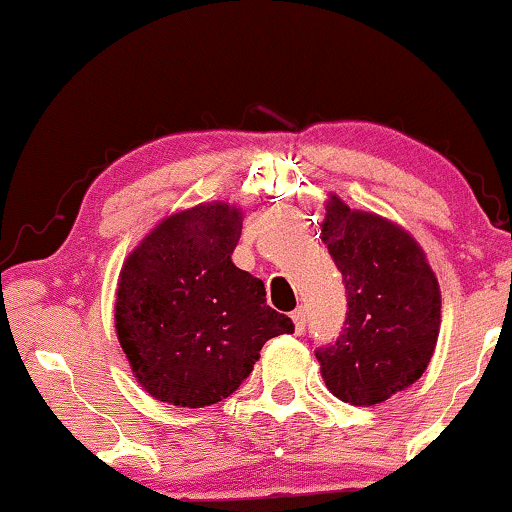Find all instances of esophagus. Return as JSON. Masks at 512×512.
Here are the masks:
<instances>
[{"instance_id": "esophagus-1", "label": "esophagus", "mask_w": 512, "mask_h": 512, "mask_svg": "<svg viewBox=\"0 0 512 512\" xmlns=\"http://www.w3.org/2000/svg\"><path fill=\"white\" fill-rule=\"evenodd\" d=\"M292 320H294V327H297V334H304V329H306V322H308L306 308H304V306H299L297 311L292 313Z\"/></svg>"}]
</instances>
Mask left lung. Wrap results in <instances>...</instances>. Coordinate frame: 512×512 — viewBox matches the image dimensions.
I'll use <instances>...</instances> for the list:
<instances>
[{"mask_svg": "<svg viewBox=\"0 0 512 512\" xmlns=\"http://www.w3.org/2000/svg\"><path fill=\"white\" fill-rule=\"evenodd\" d=\"M322 241L345 285L343 331L315 348L329 392L373 406L413 385L434 355L441 292L410 234L331 197Z\"/></svg>", "mask_w": 512, "mask_h": 512, "instance_id": "left-lung-1", "label": "left lung"}]
</instances>
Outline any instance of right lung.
I'll return each instance as SVG.
<instances>
[{"label":"right lung","mask_w":512,"mask_h":512,"mask_svg":"<svg viewBox=\"0 0 512 512\" xmlns=\"http://www.w3.org/2000/svg\"><path fill=\"white\" fill-rule=\"evenodd\" d=\"M239 208L201 204L171 215L120 271L115 329L148 394L183 408L239 390L262 345L294 322L266 306L264 283L234 266Z\"/></svg>","instance_id":"1"}]
</instances>
